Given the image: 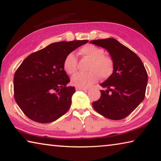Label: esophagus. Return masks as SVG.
<instances>
[{
  "label": "esophagus",
  "mask_w": 161,
  "mask_h": 161,
  "mask_svg": "<svg viewBox=\"0 0 161 161\" xmlns=\"http://www.w3.org/2000/svg\"><path fill=\"white\" fill-rule=\"evenodd\" d=\"M87 88H81V87H76V90H79V91H86L87 90Z\"/></svg>",
  "instance_id": "esophagus-1"
}]
</instances>
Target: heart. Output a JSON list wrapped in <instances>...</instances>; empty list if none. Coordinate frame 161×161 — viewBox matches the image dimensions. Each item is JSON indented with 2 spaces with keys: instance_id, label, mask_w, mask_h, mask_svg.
I'll list each match as a JSON object with an SVG mask.
<instances>
[{
  "instance_id": "b5f03b06",
  "label": "heart",
  "mask_w": 161,
  "mask_h": 161,
  "mask_svg": "<svg viewBox=\"0 0 161 161\" xmlns=\"http://www.w3.org/2000/svg\"><path fill=\"white\" fill-rule=\"evenodd\" d=\"M79 53L84 58L90 60L87 70L88 72H79L72 76L71 81L73 85L81 88H88L99 80V77L106 80L114 72L113 59L103 54L102 48L94 45H86L80 48ZM63 69L68 75H72L77 69V58L73 53H68L63 62Z\"/></svg>"
}]
</instances>
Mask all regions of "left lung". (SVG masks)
<instances>
[{
	"label": "left lung",
	"mask_w": 161,
	"mask_h": 161,
	"mask_svg": "<svg viewBox=\"0 0 161 161\" xmlns=\"http://www.w3.org/2000/svg\"><path fill=\"white\" fill-rule=\"evenodd\" d=\"M90 42L107 50L114 65L112 75L101 84L107 89L100 91L99 99L92 106L107 119L126 118L145 97L148 75L143 62L137 54L114 38Z\"/></svg>",
	"instance_id": "obj_1"
}]
</instances>
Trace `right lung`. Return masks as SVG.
Segmentation results:
<instances>
[{
    "label": "right lung",
    "instance_id": "right-lung-1",
    "mask_svg": "<svg viewBox=\"0 0 161 161\" xmlns=\"http://www.w3.org/2000/svg\"><path fill=\"white\" fill-rule=\"evenodd\" d=\"M89 41L59 42L30 54L15 71L14 98L26 116L38 123H50L70 108L74 86L63 69L67 54Z\"/></svg>",
    "mask_w": 161,
    "mask_h": 161
}]
</instances>
